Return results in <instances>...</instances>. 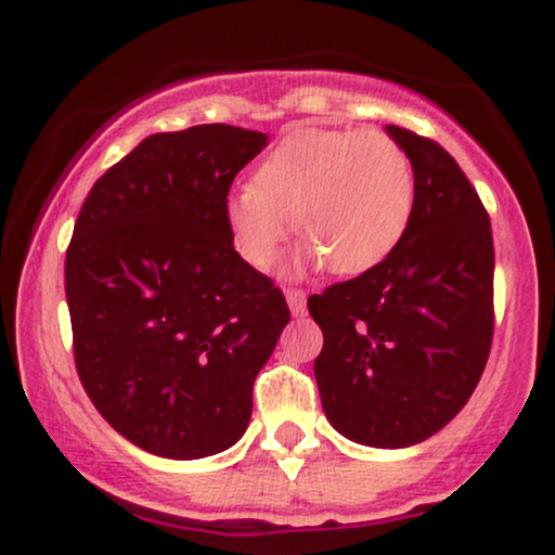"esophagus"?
<instances>
[{"label":"esophagus","instance_id":"1","mask_svg":"<svg viewBox=\"0 0 555 555\" xmlns=\"http://www.w3.org/2000/svg\"><path fill=\"white\" fill-rule=\"evenodd\" d=\"M286 302H289L292 315L305 313V302H308V295L302 289H286Z\"/></svg>","mask_w":555,"mask_h":555}]
</instances>
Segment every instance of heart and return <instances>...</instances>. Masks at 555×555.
Listing matches in <instances>:
<instances>
[{
  "instance_id": "1",
  "label": "heart",
  "mask_w": 555,
  "mask_h": 555,
  "mask_svg": "<svg viewBox=\"0 0 555 555\" xmlns=\"http://www.w3.org/2000/svg\"><path fill=\"white\" fill-rule=\"evenodd\" d=\"M415 208L410 154L380 130H295L279 140L250 177L227 197L234 250L266 271L286 237V219L308 245L289 269L326 263L334 273L378 266L404 237Z\"/></svg>"
}]
</instances>
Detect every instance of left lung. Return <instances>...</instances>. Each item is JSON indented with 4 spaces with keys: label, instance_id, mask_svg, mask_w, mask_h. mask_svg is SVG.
<instances>
[{
    "label": "left lung",
    "instance_id": "left-lung-1",
    "mask_svg": "<svg viewBox=\"0 0 555 555\" xmlns=\"http://www.w3.org/2000/svg\"><path fill=\"white\" fill-rule=\"evenodd\" d=\"M386 132L410 154L415 208L378 266L308 299L323 331L315 380L349 441L401 449L473 397L493 341V232L460 164L436 140Z\"/></svg>",
    "mask_w": 555,
    "mask_h": 555
}]
</instances>
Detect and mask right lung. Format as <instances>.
<instances>
[{
    "instance_id": "obj_1",
    "label": "right lung",
    "mask_w": 555,
    "mask_h": 555,
    "mask_svg": "<svg viewBox=\"0 0 555 555\" xmlns=\"http://www.w3.org/2000/svg\"><path fill=\"white\" fill-rule=\"evenodd\" d=\"M269 135L232 125L158 132L82 203L65 258L80 384L119 436L167 460L242 438L253 384L289 323L224 221L237 171Z\"/></svg>"
}]
</instances>
